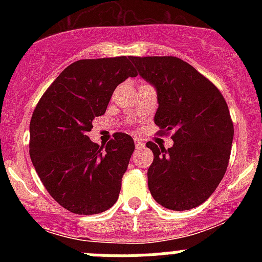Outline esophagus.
Instances as JSON below:
<instances>
[{
    "label": "esophagus",
    "mask_w": 262,
    "mask_h": 262,
    "mask_svg": "<svg viewBox=\"0 0 262 262\" xmlns=\"http://www.w3.org/2000/svg\"><path fill=\"white\" fill-rule=\"evenodd\" d=\"M134 142H135V145H136V148H142V147H144V142H143L142 139L135 138V139H134Z\"/></svg>",
    "instance_id": "34e87169"
}]
</instances>
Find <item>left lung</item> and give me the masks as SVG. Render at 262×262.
<instances>
[{
  "label": "left lung",
  "mask_w": 262,
  "mask_h": 262,
  "mask_svg": "<svg viewBox=\"0 0 262 262\" xmlns=\"http://www.w3.org/2000/svg\"><path fill=\"white\" fill-rule=\"evenodd\" d=\"M139 75L157 92L155 123L173 131V147L148 142L154 163L148 189L159 205L190 210L215 191L228 166L233 123L222 93L194 67L174 56H131Z\"/></svg>",
  "instance_id": "8db88e82"
}]
</instances>
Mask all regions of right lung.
Listing matches in <instances>:
<instances>
[{"instance_id":"obj_1","label":"right lung","mask_w":262,"mask_h":262,"mask_svg":"<svg viewBox=\"0 0 262 262\" xmlns=\"http://www.w3.org/2000/svg\"><path fill=\"white\" fill-rule=\"evenodd\" d=\"M136 76L129 56L78 60L57 76L32 113L31 161L50 195L71 212L99 214L117 202L133 138L117 133L99 147L88 133L115 88Z\"/></svg>"}]
</instances>
